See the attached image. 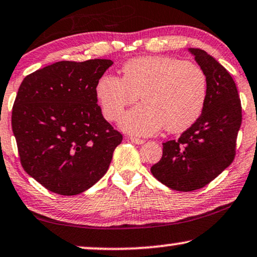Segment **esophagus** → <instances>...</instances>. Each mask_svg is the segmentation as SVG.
Masks as SVG:
<instances>
[{
	"label": "esophagus",
	"mask_w": 257,
	"mask_h": 257,
	"mask_svg": "<svg viewBox=\"0 0 257 257\" xmlns=\"http://www.w3.org/2000/svg\"><path fill=\"white\" fill-rule=\"evenodd\" d=\"M130 141H131L132 143H135V144H137V145H142V144H144V141H143V139H139V138H137V137H130Z\"/></svg>",
	"instance_id": "1"
}]
</instances>
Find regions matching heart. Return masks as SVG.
<instances>
[{"label": "heart", "mask_w": 257, "mask_h": 257, "mask_svg": "<svg viewBox=\"0 0 257 257\" xmlns=\"http://www.w3.org/2000/svg\"><path fill=\"white\" fill-rule=\"evenodd\" d=\"M124 78L105 74L96 85V95L108 121L121 118L127 106L141 95L143 102L126 114L122 130L151 136L166 127L179 133L201 116L208 95V82L198 66L168 56H146L125 63Z\"/></svg>", "instance_id": "heart-1"}]
</instances>
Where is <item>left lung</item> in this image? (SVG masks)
I'll use <instances>...</instances> for the list:
<instances>
[{"mask_svg":"<svg viewBox=\"0 0 257 257\" xmlns=\"http://www.w3.org/2000/svg\"><path fill=\"white\" fill-rule=\"evenodd\" d=\"M189 52L206 76L204 109L177 141L163 143L162 159L151 168L159 182L185 192L209 184L231 164L242 122L241 100L229 72L203 49Z\"/></svg>","mask_w":257,"mask_h":257,"instance_id":"1","label":"left lung"}]
</instances>
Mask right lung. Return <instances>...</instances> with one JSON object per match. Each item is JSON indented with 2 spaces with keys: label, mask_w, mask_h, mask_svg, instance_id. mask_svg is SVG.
Returning <instances> with one entry per match:
<instances>
[{
  "label": "right lung",
  "mask_w": 257,
  "mask_h": 257,
  "mask_svg": "<svg viewBox=\"0 0 257 257\" xmlns=\"http://www.w3.org/2000/svg\"><path fill=\"white\" fill-rule=\"evenodd\" d=\"M113 62L59 61L20 85L12 127L22 168L49 191L81 194L107 172L122 136L96 104V85Z\"/></svg>",
  "instance_id": "right-lung-1"
}]
</instances>
